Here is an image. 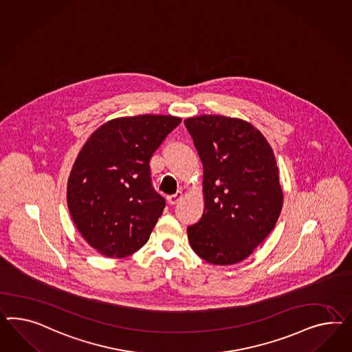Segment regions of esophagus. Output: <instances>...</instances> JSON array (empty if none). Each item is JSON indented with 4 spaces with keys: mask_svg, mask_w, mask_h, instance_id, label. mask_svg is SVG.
<instances>
[{
    "mask_svg": "<svg viewBox=\"0 0 352 352\" xmlns=\"http://www.w3.org/2000/svg\"><path fill=\"white\" fill-rule=\"evenodd\" d=\"M182 197H183V195H182L181 192H178V193H175V195L168 196L166 200L169 202V205H175V204H178V202L181 201Z\"/></svg>",
    "mask_w": 352,
    "mask_h": 352,
    "instance_id": "obj_1",
    "label": "esophagus"
}]
</instances>
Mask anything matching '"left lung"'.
I'll return each instance as SVG.
<instances>
[{"mask_svg": "<svg viewBox=\"0 0 352 352\" xmlns=\"http://www.w3.org/2000/svg\"><path fill=\"white\" fill-rule=\"evenodd\" d=\"M184 124L204 166L205 209L187 228L190 248L210 264H237L269 236L282 211L274 152L238 118L200 115Z\"/></svg>", "mask_w": 352, "mask_h": 352, "instance_id": "left-lung-1", "label": "left lung"}]
</instances>
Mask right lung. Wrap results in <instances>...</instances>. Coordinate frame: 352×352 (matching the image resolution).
Listing matches in <instances>:
<instances>
[{"instance_id":"1","label":"right lung","mask_w":352,"mask_h":352,"mask_svg":"<svg viewBox=\"0 0 352 352\" xmlns=\"http://www.w3.org/2000/svg\"><path fill=\"white\" fill-rule=\"evenodd\" d=\"M181 122L171 115L116 118L96 129L78 153L67 179V209L100 254L129 256L148 241L165 208L152 188L148 162Z\"/></svg>"}]
</instances>
